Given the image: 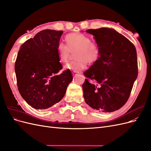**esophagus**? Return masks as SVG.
Instances as JSON below:
<instances>
[{"instance_id": "esophagus-1", "label": "esophagus", "mask_w": 151, "mask_h": 151, "mask_svg": "<svg viewBox=\"0 0 151 151\" xmlns=\"http://www.w3.org/2000/svg\"><path fill=\"white\" fill-rule=\"evenodd\" d=\"M79 74V72L78 71H73V76H74L75 77Z\"/></svg>"}]
</instances>
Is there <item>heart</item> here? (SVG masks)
<instances>
[{
  "instance_id": "obj_1",
  "label": "heart",
  "mask_w": 151,
  "mask_h": 151,
  "mask_svg": "<svg viewBox=\"0 0 151 151\" xmlns=\"http://www.w3.org/2000/svg\"><path fill=\"white\" fill-rule=\"evenodd\" d=\"M66 44L59 43L57 52L60 60L65 62L72 52H75V59L65 65L66 69L73 71L83 70L89 63L96 62L100 56L99 45L94 42H91L88 36L83 33H73L65 36Z\"/></svg>"
}]
</instances>
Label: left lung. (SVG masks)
<instances>
[{"label":"left lung","mask_w":151,"mask_h":151,"mask_svg":"<svg viewBox=\"0 0 151 151\" xmlns=\"http://www.w3.org/2000/svg\"><path fill=\"white\" fill-rule=\"evenodd\" d=\"M100 47L98 60L84 72L83 84L86 103L101 113L121 108L129 99L138 75L135 47L129 40L113 29H88ZM95 80L96 85L88 80Z\"/></svg>","instance_id":"8db88e82"}]
</instances>
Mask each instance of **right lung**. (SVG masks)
I'll return each mask as SVG.
<instances>
[{
  "instance_id": "right-lung-1",
  "label": "right lung",
  "mask_w": 151,
  "mask_h": 151,
  "mask_svg": "<svg viewBox=\"0 0 151 151\" xmlns=\"http://www.w3.org/2000/svg\"><path fill=\"white\" fill-rule=\"evenodd\" d=\"M63 31L45 29L22 44L15 62L18 90L32 108L47 109L60 101L73 76L69 69L59 72L57 46Z\"/></svg>"
}]
</instances>
